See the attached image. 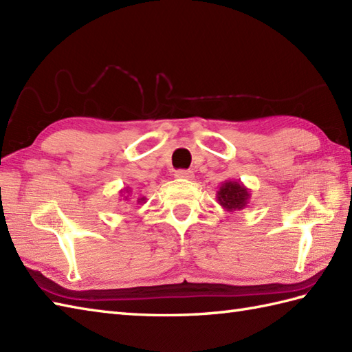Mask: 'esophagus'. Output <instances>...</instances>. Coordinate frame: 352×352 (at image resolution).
<instances>
[{
  "label": "esophagus",
  "mask_w": 352,
  "mask_h": 352,
  "mask_svg": "<svg viewBox=\"0 0 352 352\" xmlns=\"http://www.w3.org/2000/svg\"><path fill=\"white\" fill-rule=\"evenodd\" d=\"M193 172L188 169H178L175 170V178H180V180H193Z\"/></svg>",
  "instance_id": "1"
}]
</instances>
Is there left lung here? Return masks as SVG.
Returning <instances> with one entry per match:
<instances>
[{
  "label": "left lung",
  "instance_id": "obj_1",
  "mask_svg": "<svg viewBox=\"0 0 352 352\" xmlns=\"http://www.w3.org/2000/svg\"><path fill=\"white\" fill-rule=\"evenodd\" d=\"M218 204L226 212H236L248 207L251 190L241 180H226L216 192Z\"/></svg>",
  "mask_w": 352,
  "mask_h": 352
}]
</instances>
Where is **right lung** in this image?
Returning a JSON list of instances; mask_svg holds the SVG:
<instances>
[{"label": "right lung", "instance_id": "1", "mask_svg": "<svg viewBox=\"0 0 352 352\" xmlns=\"http://www.w3.org/2000/svg\"><path fill=\"white\" fill-rule=\"evenodd\" d=\"M119 193H121V197H124L125 201H129V197H130V193H131V188H129V186H126V188H124ZM136 201H138V204H145L146 203V198L145 197H139Z\"/></svg>", "mask_w": 352, "mask_h": 352}]
</instances>
